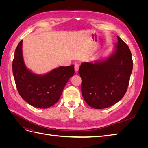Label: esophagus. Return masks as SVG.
<instances>
[{
	"mask_svg": "<svg viewBox=\"0 0 148 148\" xmlns=\"http://www.w3.org/2000/svg\"><path fill=\"white\" fill-rule=\"evenodd\" d=\"M79 65L78 64H76L75 65V72H78V71L79 70Z\"/></svg>",
	"mask_w": 148,
	"mask_h": 148,
	"instance_id": "1",
	"label": "esophagus"
}]
</instances>
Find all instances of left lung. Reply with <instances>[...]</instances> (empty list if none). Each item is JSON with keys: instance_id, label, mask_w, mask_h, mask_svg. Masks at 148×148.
Listing matches in <instances>:
<instances>
[{"instance_id": "obj_1", "label": "left lung", "mask_w": 148, "mask_h": 148, "mask_svg": "<svg viewBox=\"0 0 148 148\" xmlns=\"http://www.w3.org/2000/svg\"><path fill=\"white\" fill-rule=\"evenodd\" d=\"M115 52L107 59L84 62L79 69L82 93L92 108H107L118 102L127 92L133 69L130 50L117 36Z\"/></svg>"}]
</instances>
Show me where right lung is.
Instances as JSON below:
<instances>
[{"instance_id":"obj_1","label":"right lung","mask_w":148,"mask_h":148,"mask_svg":"<svg viewBox=\"0 0 148 148\" xmlns=\"http://www.w3.org/2000/svg\"><path fill=\"white\" fill-rule=\"evenodd\" d=\"M22 43L21 40L18 44L12 64L18 91L31 106L49 108L59 100L66 83L75 73L74 65L59 66L43 75L34 74L25 65Z\"/></svg>"}]
</instances>
